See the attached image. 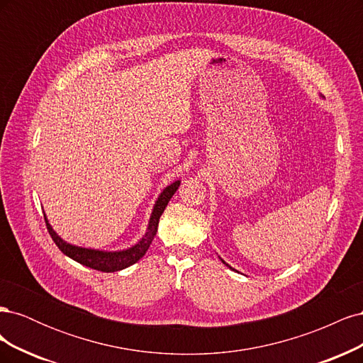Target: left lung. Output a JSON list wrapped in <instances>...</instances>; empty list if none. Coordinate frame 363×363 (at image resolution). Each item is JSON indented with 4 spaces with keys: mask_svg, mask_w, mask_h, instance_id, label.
<instances>
[{
    "mask_svg": "<svg viewBox=\"0 0 363 363\" xmlns=\"http://www.w3.org/2000/svg\"><path fill=\"white\" fill-rule=\"evenodd\" d=\"M221 260H223V259H221ZM223 263H225V262H224V260H223ZM225 265H227V263H225ZM227 267H228V268H230V269H233V268H232V267H230V265H227Z\"/></svg>",
    "mask_w": 363,
    "mask_h": 363,
    "instance_id": "obj_1",
    "label": "left lung"
}]
</instances>
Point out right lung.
Segmentation results:
<instances>
[{
    "mask_svg": "<svg viewBox=\"0 0 363 363\" xmlns=\"http://www.w3.org/2000/svg\"><path fill=\"white\" fill-rule=\"evenodd\" d=\"M180 186V180L171 183L169 186L164 188L159 199L155 204V208H152L151 216H150V223L147 227L145 235L142 236V239L139 242L133 247H130L127 250H119V251H101V250H94V248H83V247H77L72 245L67 240H63L56 232H54L51 224L48 223L47 215H43L47 223V228L48 233L52 238L54 244L59 247V250L67 255L68 257H71L72 260L82 263V265L92 268L96 271H103V272H115V271H121L124 268H128L130 265H133L139 259L144 257V255L147 252V250L150 248L152 239H155L156 233H157V225H159V219L164 211V207L168 206L169 200L172 199V195L175 194V191L179 189Z\"/></svg>",
    "mask_w": 363,
    "mask_h": 363,
    "instance_id": "obj_1",
    "label": "right lung"
}]
</instances>
